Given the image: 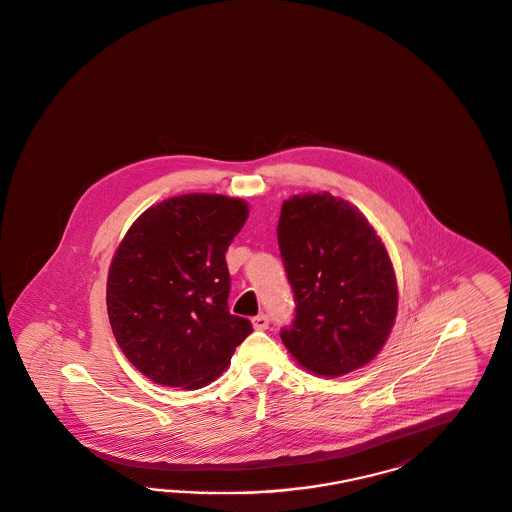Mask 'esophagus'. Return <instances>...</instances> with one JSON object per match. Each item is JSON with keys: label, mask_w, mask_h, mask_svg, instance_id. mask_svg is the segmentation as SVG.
I'll list each match as a JSON object with an SVG mask.
<instances>
[{"label": "esophagus", "mask_w": 512, "mask_h": 512, "mask_svg": "<svg viewBox=\"0 0 512 512\" xmlns=\"http://www.w3.org/2000/svg\"><path fill=\"white\" fill-rule=\"evenodd\" d=\"M251 323H253V329L265 331V329H268L270 319L266 318L265 314H261V316H255V318L251 319Z\"/></svg>", "instance_id": "esophagus-1"}]
</instances>
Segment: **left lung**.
<instances>
[{
    "mask_svg": "<svg viewBox=\"0 0 512 512\" xmlns=\"http://www.w3.org/2000/svg\"><path fill=\"white\" fill-rule=\"evenodd\" d=\"M278 246L295 295L285 348L319 376L367 365L397 316L393 265L369 221L333 194H295L283 202Z\"/></svg>",
    "mask_w": 512,
    "mask_h": 512,
    "instance_id": "8db88e82",
    "label": "left lung"
}]
</instances>
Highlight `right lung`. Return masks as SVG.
<instances>
[{"label":"right lung","mask_w":512,"mask_h":512,"mask_svg":"<svg viewBox=\"0 0 512 512\" xmlns=\"http://www.w3.org/2000/svg\"><path fill=\"white\" fill-rule=\"evenodd\" d=\"M247 204L181 194L141 213L107 276V316L126 359L160 386L198 389L229 367L251 321L229 312L225 261Z\"/></svg>","instance_id":"obj_1"}]
</instances>
